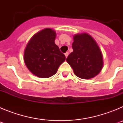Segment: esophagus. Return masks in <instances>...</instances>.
Listing matches in <instances>:
<instances>
[{"instance_id": "34e87169", "label": "esophagus", "mask_w": 123, "mask_h": 123, "mask_svg": "<svg viewBox=\"0 0 123 123\" xmlns=\"http://www.w3.org/2000/svg\"><path fill=\"white\" fill-rule=\"evenodd\" d=\"M68 55H69V53H68V52H66V53H65V56H66V58H67V56H68Z\"/></svg>"}]
</instances>
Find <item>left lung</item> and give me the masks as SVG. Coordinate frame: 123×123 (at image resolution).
<instances>
[{
  "label": "left lung",
  "instance_id": "obj_1",
  "mask_svg": "<svg viewBox=\"0 0 123 123\" xmlns=\"http://www.w3.org/2000/svg\"><path fill=\"white\" fill-rule=\"evenodd\" d=\"M73 39V52L67 57V62L79 78H94L103 67V56L99 47L88 34H76Z\"/></svg>",
  "mask_w": 123,
  "mask_h": 123
}]
</instances>
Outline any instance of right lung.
<instances>
[{
  "instance_id": "right-lung-1",
  "label": "right lung",
  "mask_w": 123,
  "mask_h": 123,
  "mask_svg": "<svg viewBox=\"0 0 123 123\" xmlns=\"http://www.w3.org/2000/svg\"><path fill=\"white\" fill-rule=\"evenodd\" d=\"M55 31L46 28L36 34L27 44L24 60L29 71L36 76L51 77L66 59L55 44Z\"/></svg>"
}]
</instances>
